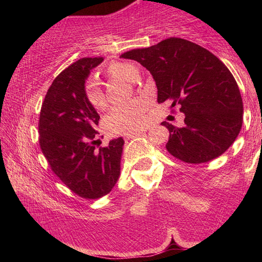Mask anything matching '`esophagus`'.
<instances>
[{
  "label": "esophagus",
  "instance_id": "1",
  "mask_svg": "<svg viewBox=\"0 0 262 262\" xmlns=\"http://www.w3.org/2000/svg\"><path fill=\"white\" fill-rule=\"evenodd\" d=\"M143 132L145 130H137V132H130V133H127V134L123 135V137H125L126 140H130V139H134V137L139 136L141 134H143Z\"/></svg>",
  "mask_w": 262,
  "mask_h": 262
}]
</instances>
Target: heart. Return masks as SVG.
<instances>
[{
	"mask_svg": "<svg viewBox=\"0 0 262 262\" xmlns=\"http://www.w3.org/2000/svg\"><path fill=\"white\" fill-rule=\"evenodd\" d=\"M135 66L130 63L115 62L108 66L106 72L112 77H120L132 81L135 73ZM85 97L92 107L103 110L106 106V97L100 84L96 79H91L85 86ZM145 108L147 103L142 100H130L115 106L105 119V127L110 133H129L143 127L145 122Z\"/></svg>",
	"mask_w": 262,
	"mask_h": 262,
	"instance_id": "1",
	"label": "heart"
}]
</instances>
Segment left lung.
I'll list each match as a JSON object with an SVG mask.
<instances>
[{
	"mask_svg": "<svg viewBox=\"0 0 262 262\" xmlns=\"http://www.w3.org/2000/svg\"><path fill=\"white\" fill-rule=\"evenodd\" d=\"M147 68L157 101L170 100L185 114L184 126L162 122L170 132L166 149L180 161L200 164L220 157L237 139L243 123L241 91L230 70L206 48L168 38L120 55Z\"/></svg>",
	"mask_w": 262,
	"mask_h": 262,
	"instance_id": "8db88e82",
	"label": "left lung"
}]
</instances>
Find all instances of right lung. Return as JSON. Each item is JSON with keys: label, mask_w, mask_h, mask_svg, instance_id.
<instances>
[{"label": "right lung", "mask_w": 262, "mask_h": 262, "mask_svg": "<svg viewBox=\"0 0 262 262\" xmlns=\"http://www.w3.org/2000/svg\"><path fill=\"white\" fill-rule=\"evenodd\" d=\"M104 57H83L66 68L48 89L39 118V143L52 171L75 194L99 199L120 177L122 137L96 148L99 114L85 97V81Z\"/></svg>", "instance_id": "obj_1"}]
</instances>
